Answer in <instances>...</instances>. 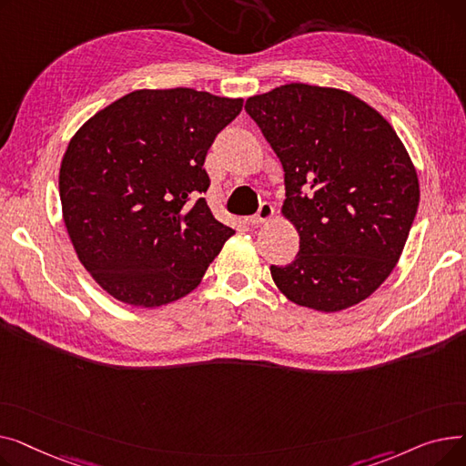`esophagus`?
Instances as JSON below:
<instances>
[{"label": "esophagus", "instance_id": "esophagus-1", "mask_svg": "<svg viewBox=\"0 0 466 466\" xmlns=\"http://www.w3.org/2000/svg\"><path fill=\"white\" fill-rule=\"evenodd\" d=\"M272 217H274V208H272V204H270V202H262V204L258 206L257 215L248 217L246 223H248V225H260V223H266V220H270Z\"/></svg>", "mask_w": 466, "mask_h": 466}]
</instances>
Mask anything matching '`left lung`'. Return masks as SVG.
<instances>
[{
	"mask_svg": "<svg viewBox=\"0 0 466 466\" xmlns=\"http://www.w3.org/2000/svg\"><path fill=\"white\" fill-rule=\"evenodd\" d=\"M246 111L285 171L283 215L300 236L270 266L283 295L317 311L351 308L393 272L420 206L415 167L393 127L357 96L290 83Z\"/></svg>",
	"mask_w": 466,
	"mask_h": 466,
	"instance_id": "1",
	"label": "left lung"
}]
</instances>
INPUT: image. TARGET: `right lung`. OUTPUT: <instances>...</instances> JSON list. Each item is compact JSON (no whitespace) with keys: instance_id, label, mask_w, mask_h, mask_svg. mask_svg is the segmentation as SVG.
<instances>
[{"instance_id":"1","label":"right lung","mask_w":466,"mask_h":466,"mask_svg":"<svg viewBox=\"0 0 466 466\" xmlns=\"http://www.w3.org/2000/svg\"><path fill=\"white\" fill-rule=\"evenodd\" d=\"M241 97L136 90L88 118L60 166L64 223L81 264L120 302L157 308L202 281L234 230L213 217L206 155Z\"/></svg>"}]
</instances>
